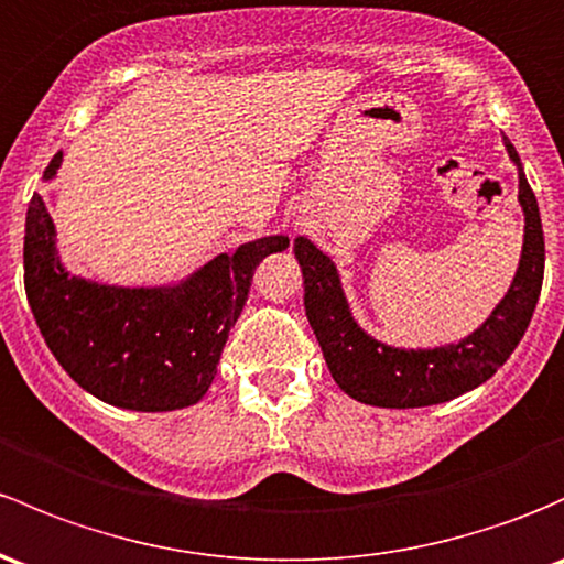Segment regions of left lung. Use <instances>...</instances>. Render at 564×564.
Segmentation results:
<instances>
[{"instance_id":"1","label":"left lung","mask_w":564,"mask_h":564,"mask_svg":"<svg viewBox=\"0 0 564 564\" xmlns=\"http://www.w3.org/2000/svg\"><path fill=\"white\" fill-rule=\"evenodd\" d=\"M508 156L519 167V203L524 210V248L511 289L491 316L465 340L441 348H391L354 322L340 275L327 253L307 237L294 240V257L305 278V316L322 346L335 383L354 400L378 408H424L448 402L481 387L506 365L524 337L543 286V246L538 199L521 170L519 153L506 140Z\"/></svg>"}]
</instances>
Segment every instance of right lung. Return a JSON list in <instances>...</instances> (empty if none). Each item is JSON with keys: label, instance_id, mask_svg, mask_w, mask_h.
Wrapping results in <instances>:
<instances>
[{"label": "right lung", "instance_id": "obj_1", "mask_svg": "<svg viewBox=\"0 0 564 564\" xmlns=\"http://www.w3.org/2000/svg\"><path fill=\"white\" fill-rule=\"evenodd\" d=\"M62 151L45 167L56 175ZM56 229L34 194L23 235V286L47 348L78 387L127 411H177L205 397L248 300L253 270L289 248L272 235L218 253L177 286L123 289L75 278L56 257Z\"/></svg>", "mask_w": 564, "mask_h": 564}]
</instances>
